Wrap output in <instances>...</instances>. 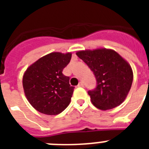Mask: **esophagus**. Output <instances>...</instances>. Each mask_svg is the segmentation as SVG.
<instances>
[{
  "label": "esophagus",
  "mask_w": 149,
  "mask_h": 149,
  "mask_svg": "<svg viewBox=\"0 0 149 149\" xmlns=\"http://www.w3.org/2000/svg\"><path fill=\"white\" fill-rule=\"evenodd\" d=\"M77 86H78V87H84V84L81 82L79 83V84L77 85Z\"/></svg>",
  "instance_id": "34e87169"
}]
</instances>
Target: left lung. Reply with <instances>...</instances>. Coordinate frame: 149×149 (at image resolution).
<instances>
[{"label": "left lung", "instance_id": "left-lung-1", "mask_svg": "<svg viewBox=\"0 0 149 149\" xmlns=\"http://www.w3.org/2000/svg\"><path fill=\"white\" fill-rule=\"evenodd\" d=\"M76 54L88 65L96 79V87L88 91L92 103L109 110L125 101L133 82L131 67L113 50L81 51Z\"/></svg>", "mask_w": 149, "mask_h": 149}]
</instances>
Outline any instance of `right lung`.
Here are the masks:
<instances>
[{
  "label": "right lung",
  "instance_id": "1",
  "mask_svg": "<svg viewBox=\"0 0 149 149\" xmlns=\"http://www.w3.org/2000/svg\"><path fill=\"white\" fill-rule=\"evenodd\" d=\"M72 54L59 52L43 56L30 65L23 77L24 93L30 104L42 113L57 115L68 106L74 87L63 74Z\"/></svg>",
  "mask_w": 149,
  "mask_h": 149
}]
</instances>
